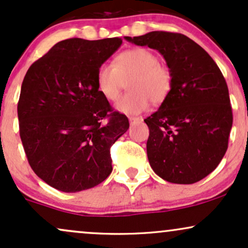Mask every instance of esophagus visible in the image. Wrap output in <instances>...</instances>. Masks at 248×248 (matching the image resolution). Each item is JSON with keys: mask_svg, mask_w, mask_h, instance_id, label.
Returning <instances> with one entry per match:
<instances>
[{"mask_svg": "<svg viewBox=\"0 0 248 248\" xmlns=\"http://www.w3.org/2000/svg\"><path fill=\"white\" fill-rule=\"evenodd\" d=\"M141 120H142L141 118H136V116H130V118H129V124H138V122H140Z\"/></svg>", "mask_w": 248, "mask_h": 248, "instance_id": "obj_1", "label": "esophagus"}]
</instances>
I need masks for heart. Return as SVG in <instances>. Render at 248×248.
Returning <instances> with one entry per match:
<instances>
[{
  "label": "heart",
  "mask_w": 248,
  "mask_h": 248,
  "mask_svg": "<svg viewBox=\"0 0 248 248\" xmlns=\"http://www.w3.org/2000/svg\"><path fill=\"white\" fill-rule=\"evenodd\" d=\"M128 92L116 104V109L127 115L146 112L150 100L155 104L166 99L171 87V73L166 65L158 62L152 50L135 47L119 53L114 65L102 64L96 71V86L105 99L115 101L124 81Z\"/></svg>",
  "instance_id": "b5f03b06"
}]
</instances>
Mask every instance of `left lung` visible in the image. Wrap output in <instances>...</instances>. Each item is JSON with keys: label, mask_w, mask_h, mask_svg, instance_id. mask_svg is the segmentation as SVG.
I'll list each match as a JSON object with an SVG mask.
<instances>
[{"label": "left lung", "mask_w": 248, "mask_h": 248, "mask_svg": "<svg viewBox=\"0 0 248 248\" xmlns=\"http://www.w3.org/2000/svg\"><path fill=\"white\" fill-rule=\"evenodd\" d=\"M157 50L171 73V87L149 127L147 155L164 181L192 184L211 173L224 157L233 115L223 73L209 53L189 37L167 31L126 37Z\"/></svg>", "instance_id": "obj_1"}]
</instances>
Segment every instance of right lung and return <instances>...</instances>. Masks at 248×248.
Here are the masks:
<instances>
[{
  "mask_svg": "<svg viewBox=\"0 0 248 248\" xmlns=\"http://www.w3.org/2000/svg\"><path fill=\"white\" fill-rule=\"evenodd\" d=\"M119 37L57 43L28 70L17 114L31 169L59 191L78 192L112 172L110 147L129 128L96 86V71L119 47Z\"/></svg>",
  "mask_w": 248,
  "mask_h": 248,
  "instance_id": "obj_1",
  "label": "right lung"
}]
</instances>
